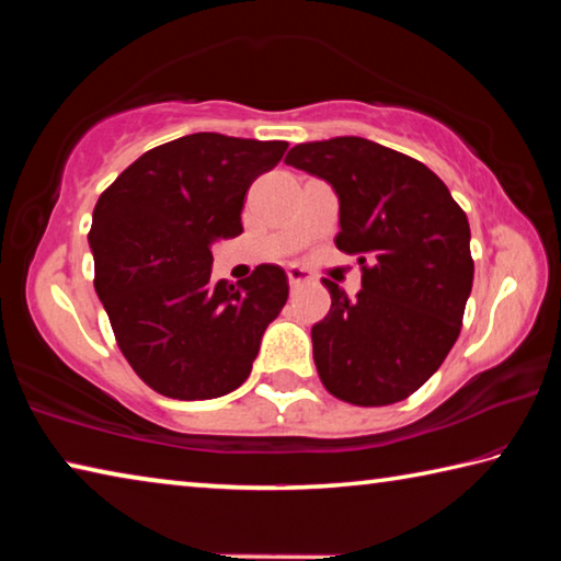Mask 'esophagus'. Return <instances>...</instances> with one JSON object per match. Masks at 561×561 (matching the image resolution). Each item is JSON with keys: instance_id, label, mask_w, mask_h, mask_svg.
<instances>
[{"instance_id": "obj_1", "label": "esophagus", "mask_w": 561, "mask_h": 561, "mask_svg": "<svg viewBox=\"0 0 561 561\" xmlns=\"http://www.w3.org/2000/svg\"><path fill=\"white\" fill-rule=\"evenodd\" d=\"M287 277H289V284H291V287H297V284L309 282V279H311V274H309V270L299 267V264H289V267H287Z\"/></svg>"}]
</instances>
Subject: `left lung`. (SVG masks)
Listing matches in <instances>:
<instances>
[{
    "label": "left lung",
    "instance_id": "8db88e82",
    "mask_svg": "<svg viewBox=\"0 0 561 561\" xmlns=\"http://www.w3.org/2000/svg\"><path fill=\"white\" fill-rule=\"evenodd\" d=\"M287 165L336 190L334 242L360 264L356 299L324 279L331 309L311 327L321 383L354 405L403 401L460 334L474 272L468 217L421 160L366 138L294 146Z\"/></svg>",
    "mask_w": 561,
    "mask_h": 561
}]
</instances>
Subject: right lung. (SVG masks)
Listing matches in <instances>:
<instances>
[{
	"mask_svg": "<svg viewBox=\"0 0 561 561\" xmlns=\"http://www.w3.org/2000/svg\"><path fill=\"white\" fill-rule=\"evenodd\" d=\"M287 148L193 133L150 148L93 207V287L121 354L160 396L205 401L242 386L287 304L277 264L237 287L210 277L213 244L242 232L247 190Z\"/></svg>",
	"mask_w": 561,
	"mask_h": 561,
	"instance_id": "add662e5",
	"label": "right lung"
}]
</instances>
